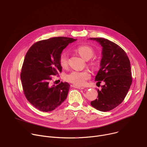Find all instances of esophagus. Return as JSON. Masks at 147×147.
I'll use <instances>...</instances> for the list:
<instances>
[{
    "instance_id": "obj_1",
    "label": "esophagus",
    "mask_w": 147,
    "mask_h": 147,
    "mask_svg": "<svg viewBox=\"0 0 147 147\" xmlns=\"http://www.w3.org/2000/svg\"><path fill=\"white\" fill-rule=\"evenodd\" d=\"M71 87H74V88H78V89H80V90H83L85 88V87H80V86H76L74 84L73 85H71Z\"/></svg>"
}]
</instances>
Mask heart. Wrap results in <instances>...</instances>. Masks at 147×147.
<instances>
[{
	"mask_svg": "<svg viewBox=\"0 0 147 147\" xmlns=\"http://www.w3.org/2000/svg\"><path fill=\"white\" fill-rule=\"evenodd\" d=\"M77 51L83 58L86 60H89L94 54V50L91 47L86 45L80 46L77 48ZM68 54L65 51L62 52L59 57V61L61 67L65 68L68 65ZM93 65H96V63L93 62ZM90 75L87 71L74 70L65 76V80L67 82L77 86H84Z\"/></svg>",
	"mask_w": 147,
	"mask_h": 147,
	"instance_id": "1",
	"label": "heart"
}]
</instances>
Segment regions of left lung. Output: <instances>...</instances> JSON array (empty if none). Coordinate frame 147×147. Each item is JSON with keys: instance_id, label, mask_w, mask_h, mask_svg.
Wrapping results in <instances>:
<instances>
[{"instance_id": "obj_1", "label": "left lung", "mask_w": 147, "mask_h": 147, "mask_svg": "<svg viewBox=\"0 0 147 147\" xmlns=\"http://www.w3.org/2000/svg\"><path fill=\"white\" fill-rule=\"evenodd\" d=\"M102 46L100 69L95 80L105 84L98 90V97L91 105L97 110L110 111L121 104L132 83L129 60L124 50L117 44L104 38H90Z\"/></svg>"}]
</instances>
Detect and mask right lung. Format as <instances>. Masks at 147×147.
<instances>
[{
	"label": "right lung",
	"mask_w": 147,
	"mask_h": 147,
	"mask_svg": "<svg viewBox=\"0 0 147 147\" xmlns=\"http://www.w3.org/2000/svg\"><path fill=\"white\" fill-rule=\"evenodd\" d=\"M76 39L53 37L33 45L26 53L20 74L24 94L27 100L40 111L54 110L67 98L70 84L62 82L51 86L52 76L62 71L59 59L63 49Z\"/></svg>",
	"instance_id": "right-lung-1"
}]
</instances>
